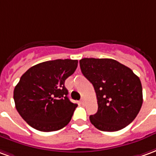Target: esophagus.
Returning <instances> with one entry per match:
<instances>
[{
	"label": "esophagus",
	"mask_w": 156,
	"mask_h": 156,
	"mask_svg": "<svg viewBox=\"0 0 156 156\" xmlns=\"http://www.w3.org/2000/svg\"><path fill=\"white\" fill-rule=\"evenodd\" d=\"M80 104L81 105H84L85 104V100H84V99H81V100H80Z\"/></svg>",
	"instance_id": "obj_1"
}]
</instances>
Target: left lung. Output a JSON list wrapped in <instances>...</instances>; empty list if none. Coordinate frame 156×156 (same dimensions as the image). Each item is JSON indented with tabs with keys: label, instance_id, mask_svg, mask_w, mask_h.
<instances>
[{
	"label": "left lung",
	"instance_id": "obj_1",
	"mask_svg": "<svg viewBox=\"0 0 156 156\" xmlns=\"http://www.w3.org/2000/svg\"><path fill=\"white\" fill-rule=\"evenodd\" d=\"M80 66L96 94L98 111L90 116L92 125L113 132L131 123L143 103L141 82L132 70L113 59L84 58Z\"/></svg>",
	"mask_w": 156,
	"mask_h": 156
}]
</instances>
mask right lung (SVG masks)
<instances>
[{
	"mask_svg": "<svg viewBox=\"0 0 156 156\" xmlns=\"http://www.w3.org/2000/svg\"><path fill=\"white\" fill-rule=\"evenodd\" d=\"M78 61L58 59L30 67L14 89L18 113L34 129L50 132L71 120L77 104L68 98L65 81L76 70Z\"/></svg>",
	"mask_w": 156,
	"mask_h": 156,
	"instance_id": "right-lung-1",
	"label": "right lung"
}]
</instances>
